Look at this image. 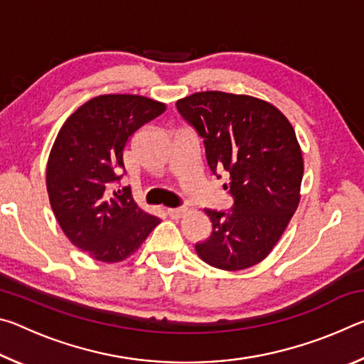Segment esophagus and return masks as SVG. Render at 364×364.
<instances>
[{
    "mask_svg": "<svg viewBox=\"0 0 364 364\" xmlns=\"http://www.w3.org/2000/svg\"><path fill=\"white\" fill-rule=\"evenodd\" d=\"M186 208L184 207H176V208H167V215H170L171 218H180L181 215H184Z\"/></svg>",
    "mask_w": 364,
    "mask_h": 364,
    "instance_id": "1",
    "label": "esophagus"
}]
</instances>
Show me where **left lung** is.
<instances>
[{"mask_svg":"<svg viewBox=\"0 0 364 364\" xmlns=\"http://www.w3.org/2000/svg\"><path fill=\"white\" fill-rule=\"evenodd\" d=\"M202 138L212 175L225 170L230 210L205 213L212 232L196 252L215 268L237 271L262 262L297 210L304 160L291 123L262 100L204 91L176 102Z\"/></svg>","mask_w":364,"mask_h":364,"instance_id":"obj_1","label":"left lung"}]
</instances>
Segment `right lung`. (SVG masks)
<instances>
[{
  "label": "right lung",
  "instance_id": "obj_1",
  "mask_svg": "<svg viewBox=\"0 0 364 364\" xmlns=\"http://www.w3.org/2000/svg\"><path fill=\"white\" fill-rule=\"evenodd\" d=\"M162 102L106 95L73 112L54 141L46 186L53 212L73 245L100 262L125 260L160 220L134 204L128 186L114 189L128 138L162 114Z\"/></svg>",
  "mask_w": 364,
  "mask_h": 364
}]
</instances>
